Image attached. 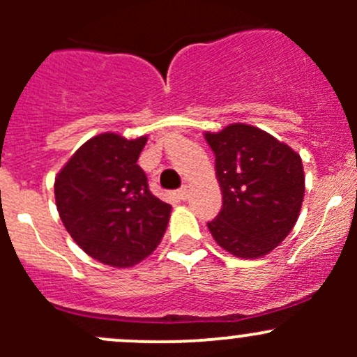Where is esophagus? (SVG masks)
I'll return each instance as SVG.
<instances>
[{
  "mask_svg": "<svg viewBox=\"0 0 357 357\" xmlns=\"http://www.w3.org/2000/svg\"><path fill=\"white\" fill-rule=\"evenodd\" d=\"M176 197H178L179 200L188 199V186H183V188H179L178 192H176Z\"/></svg>",
  "mask_w": 357,
  "mask_h": 357,
  "instance_id": "34e87169",
  "label": "esophagus"
}]
</instances>
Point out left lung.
Returning a JSON list of instances; mask_svg holds the SVG:
<instances>
[{
	"mask_svg": "<svg viewBox=\"0 0 357 357\" xmlns=\"http://www.w3.org/2000/svg\"><path fill=\"white\" fill-rule=\"evenodd\" d=\"M204 136L215 155L222 193V208L208 231L235 257H264L289 236L301 214L302 158L287 143L243 122Z\"/></svg>",
	"mask_w": 357,
	"mask_h": 357,
	"instance_id": "obj_1",
	"label": "left lung"
}]
</instances>
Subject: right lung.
<instances>
[{
    "mask_svg": "<svg viewBox=\"0 0 357 357\" xmlns=\"http://www.w3.org/2000/svg\"><path fill=\"white\" fill-rule=\"evenodd\" d=\"M149 136L102 132L79 146L55 178L60 219L75 243L102 264L131 268L160 243L171 205L149 190L138 162Z\"/></svg>",
    "mask_w": 357,
    "mask_h": 357,
    "instance_id": "add662e5",
    "label": "right lung"
}]
</instances>
